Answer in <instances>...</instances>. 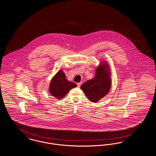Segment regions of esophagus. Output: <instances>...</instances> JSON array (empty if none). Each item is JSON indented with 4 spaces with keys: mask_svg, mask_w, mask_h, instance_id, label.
Masks as SVG:
<instances>
[{
    "mask_svg": "<svg viewBox=\"0 0 156 156\" xmlns=\"http://www.w3.org/2000/svg\"><path fill=\"white\" fill-rule=\"evenodd\" d=\"M82 83V82H79V83H77V85H78V87H79V88H80V87H81V85Z\"/></svg>",
    "mask_w": 156,
    "mask_h": 156,
    "instance_id": "obj_1",
    "label": "esophagus"
}]
</instances>
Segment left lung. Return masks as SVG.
Here are the masks:
<instances>
[{"instance_id":"1","label":"left lung","mask_w":156,"mask_h":156,"mask_svg":"<svg viewBox=\"0 0 156 156\" xmlns=\"http://www.w3.org/2000/svg\"><path fill=\"white\" fill-rule=\"evenodd\" d=\"M111 87L110 68L107 62L103 61L97 67L94 78L83 83L81 89L90 102L95 103L109 93Z\"/></svg>"}]
</instances>
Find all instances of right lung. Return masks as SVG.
<instances>
[{"label": "right lung", "mask_w": 156, "mask_h": 156, "mask_svg": "<svg viewBox=\"0 0 156 156\" xmlns=\"http://www.w3.org/2000/svg\"><path fill=\"white\" fill-rule=\"evenodd\" d=\"M76 87L77 85L74 82L67 80L64 73L61 69L52 77L48 90L52 97L58 99H61L65 97L71 89Z\"/></svg>", "instance_id": "1"}]
</instances>
